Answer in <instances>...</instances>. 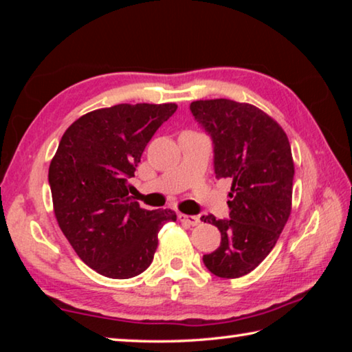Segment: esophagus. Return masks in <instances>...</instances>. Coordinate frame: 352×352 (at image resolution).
I'll use <instances>...</instances> for the list:
<instances>
[{
	"mask_svg": "<svg viewBox=\"0 0 352 352\" xmlns=\"http://www.w3.org/2000/svg\"><path fill=\"white\" fill-rule=\"evenodd\" d=\"M178 219H180V222H184V223L192 225V226L200 223V219L197 216H188V214H182L180 212V214H178Z\"/></svg>",
	"mask_w": 352,
	"mask_h": 352,
	"instance_id": "1",
	"label": "esophagus"
}]
</instances>
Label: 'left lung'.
Segmentation results:
<instances>
[{
  "mask_svg": "<svg viewBox=\"0 0 352 352\" xmlns=\"http://www.w3.org/2000/svg\"><path fill=\"white\" fill-rule=\"evenodd\" d=\"M190 111L212 140L216 177L233 182L230 219L201 216L222 236L204 264L219 278H241L267 258L289 220L295 174L290 142L275 119L252 104L195 100Z\"/></svg>",
  "mask_w": 352,
  "mask_h": 352,
  "instance_id": "left-lung-1",
  "label": "left lung"
}]
</instances>
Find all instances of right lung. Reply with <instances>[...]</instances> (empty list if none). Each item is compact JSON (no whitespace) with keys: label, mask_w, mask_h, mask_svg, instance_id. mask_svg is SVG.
<instances>
[{"label":"right lung","mask_w":352,"mask_h":352,"mask_svg":"<svg viewBox=\"0 0 352 352\" xmlns=\"http://www.w3.org/2000/svg\"><path fill=\"white\" fill-rule=\"evenodd\" d=\"M175 104H119L87 113L63 133L50 164L54 214L77 256L99 275L133 278L152 264L172 210H142L129 195L147 142Z\"/></svg>","instance_id":"obj_1"}]
</instances>
